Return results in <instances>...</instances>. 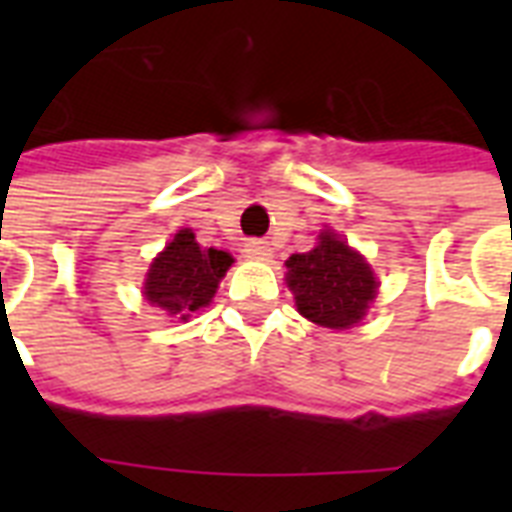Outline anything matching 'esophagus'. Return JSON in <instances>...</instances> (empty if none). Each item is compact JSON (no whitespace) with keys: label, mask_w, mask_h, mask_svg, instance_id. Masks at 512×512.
I'll return each mask as SVG.
<instances>
[{"label":"esophagus","mask_w":512,"mask_h":512,"mask_svg":"<svg viewBox=\"0 0 512 512\" xmlns=\"http://www.w3.org/2000/svg\"><path fill=\"white\" fill-rule=\"evenodd\" d=\"M247 257H252V260H271V247L265 241H249Z\"/></svg>","instance_id":"1"}]
</instances>
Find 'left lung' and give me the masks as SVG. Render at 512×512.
<instances>
[{"mask_svg": "<svg viewBox=\"0 0 512 512\" xmlns=\"http://www.w3.org/2000/svg\"><path fill=\"white\" fill-rule=\"evenodd\" d=\"M287 287L305 319L329 329H350L377 295L372 268L337 233L324 231L311 252L287 260Z\"/></svg>", "mask_w": 512, "mask_h": 512, "instance_id": "obj_1", "label": "left lung"}]
</instances>
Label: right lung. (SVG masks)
<instances>
[{
  "label": "right lung",
  "mask_w": 512,
  "mask_h": 512,
  "mask_svg": "<svg viewBox=\"0 0 512 512\" xmlns=\"http://www.w3.org/2000/svg\"><path fill=\"white\" fill-rule=\"evenodd\" d=\"M233 257L223 249H201L191 228L175 233V239L154 257L146 273L143 295L170 319L185 321L193 311L207 308L217 284L231 268Z\"/></svg>",
  "instance_id": "1"
}]
</instances>
